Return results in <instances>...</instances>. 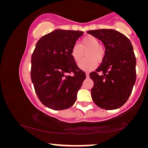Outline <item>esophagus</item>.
<instances>
[{"label": "esophagus", "mask_w": 148, "mask_h": 148, "mask_svg": "<svg viewBox=\"0 0 148 148\" xmlns=\"http://www.w3.org/2000/svg\"><path fill=\"white\" fill-rule=\"evenodd\" d=\"M85 74H86V78H88V77L89 76V73H88V72H86V73H85Z\"/></svg>", "instance_id": "esophagus-1"}]
</instances>
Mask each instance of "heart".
Instances as JSON below:
<instances>
[{
  "label": "heart",
  "instance_id": "obj_1",
  "mask_svg": "<svg viewBox=\"0 0 148 148\" xmlns=\"http://www.w3.org/2000/svg\"><path fill=\"white\" fill-rule=\"evenodd\" d=\"M86 53L88 59L84 60L78 64V68L84 71H90L95 69L98 62L101 63L105 58L106 49L103 45L100 44L97 38L92 35H87L81 39L80 45L74 44L71 49V56L76 62H79Z\"/></svg>",
  "mask_w": 148,
  "mask_h": 148
}]
</instances>
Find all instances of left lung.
<instances>
[{
  "mask_svg": "<svg viewBox=\"0 0 148 148\" xmlns=\"http://www.w3.org/2000/svg\"><path fill=\"white\" fill-rule=\"evenodd\" d=\"M87 33L101 41L106 49L101 65L89 74L94 82L92 99L101 109H116L127 101L136 82V58L132 43L114 29L91 30Z\"/></svg>",
  "mask_w": 148,
  "mask_h": 148,
  "instance_id": "left-lung-1",
  "label": "left lung"
}]
</instances>
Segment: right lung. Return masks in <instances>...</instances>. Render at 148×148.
I'll use <instances>...</instances> for the list:
<instances>
[{
	"label": "right lung",
	"instance_id": "obj_1",
	"mask_svg": "<svg viewBox=\"0 0 148 148\" xmlns=\"http://www.w3.org/2000/svg\"><path fill=\"white\" fill-rule=\"evenodd\" d=\"M82 35L80 31L56 29L36 43L31 78L39 101L49 109H66L76 101L86 74L77 66L71 49Z\"/></svg>",
	"mask_w": 148,
	"mask_h": 148
}]
</instances>
